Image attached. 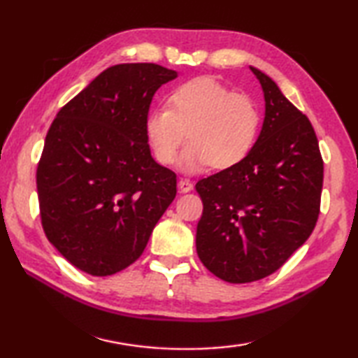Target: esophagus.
<instances>
[{
	"label": "esophagus",
	"mask_w": 358,
	"mask_h": 358,
	"mask_svg": "<svg viewBox=\"0 0 358 358\" xmlns=\"http://www.w3.org/2000/svg\"><path fill=\"white\" fill-rule=\"evenodd\" d=\"M192 183L189 180H186V178H180V181H178V189H180V192H189V191H192Z\"/></svg>",
	"instance_id": "34e87169"
}]
</instances>
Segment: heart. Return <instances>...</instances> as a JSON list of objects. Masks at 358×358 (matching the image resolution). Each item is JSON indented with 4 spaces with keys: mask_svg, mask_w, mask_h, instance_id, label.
I'll return each instance as SVG.
<instances>
[{
    "mask_svg": "<svg viewBox=\"0 0 358 358\" xmlns=\"http://www.w3.org/2000/svg\"><path fill=\"white\" fill-rule=\"evenodd\" d=\"M262 113L245 94L213 77H196L172 90L169 106L151 108L143 132L155 159L171 166L181 143H191L180 156V169L197 173L213 166L217 171L241 164L256 145Z\"/></svg>",
    "mask_w": 358,
    "mask_h": 358,
    "instance_id": "1",
    "label": "heart"
}]
</instances>
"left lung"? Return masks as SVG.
<instances>
[{"label":"left lung","instance_id":"8db88e82","mask_svg":"<svg viewBox=\"0 0 358 358\" xmlns=\"http://www.w3.org/2000/svg\"><path fill=\"white\" fill-rule=\"evenodd\" d=\"M250 69L265 99L257 142L241 164L196 185L203 202L196 234L199 259L234 284L275 273L310 238L324 180L310 120L268 76Z\"/></svg>","mask_w":358,"mask_h":358}]
</instances>
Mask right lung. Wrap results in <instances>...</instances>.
Masks as SVG:
<instances>
[{"mask_svg": "<svg viewBox=\"0 0 358 358\" xmlns=\"http://www.w3.org/2000/svg\"><path fill=\"white\" fill-rule=\"evenodd\" d=\"M177 71L153 63L106 69L57 113L36 183L42 227L78 270L108 276L142 256L177 196V175L153 159L143 121Z\"/></svg>", "mask_w": 358, "mask_h": 358, "instance_id": "obj_1", "label": "right lung"}]
</instances>
